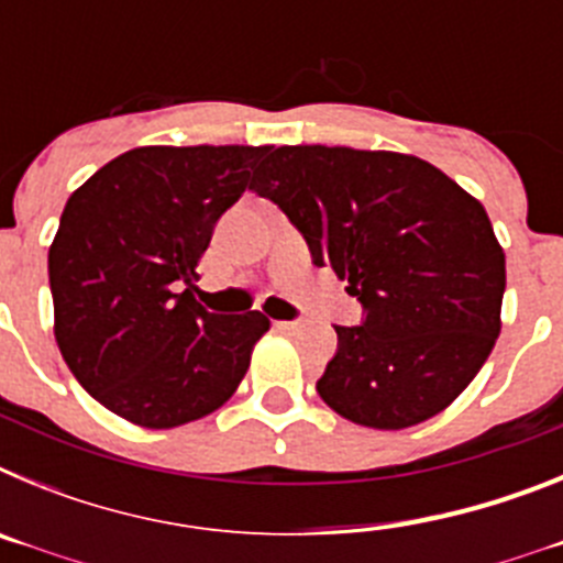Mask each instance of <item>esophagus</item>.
Segmentation results:
<instances>
[{"mask_svg":"<svg viewBox=\"0 0 563 563\" xmlns=\"http://www.w3.org/2000/svg\"><path fill=\"white\" fill-rule=\"evenodd\" d=\"M278 332H298L301 330V321H273Z\"/></svg>","mask_w":563,"mask_h":563,"instance_id":"1","label":"esophagus"}]
</instances>
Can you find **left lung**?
<instances>
[{"label": "left lung", "mask_w": 563, "mask_h": 563, "mask_svg": "<svg viewBox=\"0 0 563 563\" xmlns=\"http://www.w3.org/2000/svg\"><path fill=\"white\" fill-rule=\"evenodd\" d=\"M251 188L363 307L335 327L321 400L383 431L454 402L501 330L505 253L482 202L420 157L346 146L271 148Z\"/></svg>", "instance_id": "obj_1"}]
</instances>
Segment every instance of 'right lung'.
<instances>
[{
	"label": "right lung",
	"mask_w": 563,
	"mask_h": 563,
	"mask_svg": "<svg viewBox=\"0 0 563 563\" xmlns=\"http://www.w3.org/2000/svg\"><path fill=\"white\" fill-rule=\"evenodd\" d=\"M267 146H143L67 200L49 245L56 341L89 395L146 429L220 409L271 321L208 312L197 262Z\"/></svg>",
	"instance_id": "1"
}]
</instances>
